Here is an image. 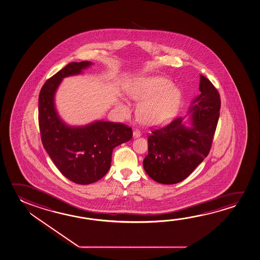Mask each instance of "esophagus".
Masks as SVG:
<instances>
[{
  "label": "esophagus",
  "mask_w": 260,
  "mask_h": 260,
  "mask_svg": "<svg viewBox=\"0 0 260 260\" xmlns=\"http://www.w3.org/2000/svg\"><path fill=\"white\" fill-rule=\"evenodd\" d=\"M133 136H134V137H135V138H137V137H140V131H139L138 129H135V130H134V132H133Z\"/></svg>",
  "instance_id": "34e87169"
}]
</instances>
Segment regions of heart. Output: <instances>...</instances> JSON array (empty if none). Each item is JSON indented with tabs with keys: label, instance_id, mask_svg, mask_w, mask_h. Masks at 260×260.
Segmentation results:
<instances>
[{
	"label": "heart",
	"instance_id": "b5f03b06",
	"mask_svg": "<svg viewBox=\"0 0 260 260\" xmlns=\"http://www.w3.org/2000/svg\"><path fill=\"white\" fill-rule=\"evenodd\" d=\"M128 95L135 101L143 102L138 108V117L144 124L158 125L169 122L176 115L181 103L180 89L162 77H144L136 79L127 89ZM127 114L128 107L121 104Z\"/></svg>",
	"mask_w": 260,
	"mask_h": 260
}]
</instances>
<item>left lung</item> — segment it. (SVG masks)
<instances>
[{"mask_svg":"<svg viewBox=\"0 0 260 260\" xmlns=\"http://www.w3.org/2000/svg\"><path fill=\"white\" fill-rule=\"evenodd\" d=\"M201 95L190 107L191 127H185L182 117L164 127L153 129L148 136V154L144 169L162 184L183 181L210 153L220 110V95L204 76H200Z\"/></svg>","mask_w":260,"mask_h":260,"instance_id":"8db88e82","label":"left lung"}]
</instances>
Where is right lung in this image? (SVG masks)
I'll list each match as a JSON object with an SVG mask.
<instances>
[{"label":"right lung","instance_id":"1","mask_svg":"<svg viewBox=\"0 0 260 260\" xmlns=\"http://www.w3.org/2000/svg\"><path fill=\"white\" fill-rule=\"evenodd\" d=\"M91 62H71L46 81L39 95V126L43 147L69 180L90 184L106 175L114 148L132 138V128L123 123L96 121L71 127L63 123L54 106V95L63 78L80 74Z\"/></svg>","mask_w":260,"mask_h":260}]
</instances>
